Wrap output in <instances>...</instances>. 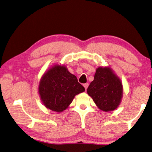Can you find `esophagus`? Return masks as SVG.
Instances as JSON below:
<instances>
[{"label": "esophagus", "instance_id": "esophagus-1", "mask_svg": "<svg viewBox=\"0 0 152 152\" xmlns=\"http://www.w3.org/2000/svg\"><path fill=\"white\" fill-rule=\"evenodd\" d=\"M84 88H85V90H87V88H88V83H86V84H84Z\"/></svg>", "mask_w": 152, "mask_h": 152}]
</instances>
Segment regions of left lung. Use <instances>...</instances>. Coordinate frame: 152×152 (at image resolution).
Here are the masks:
<instances>
[{"label": "left lung", "instance_id": "1", "mask_svg": "<svg viewBox=\"0 0 152 152\" xmlns=\"http://www.w3.org/2000/svg\"><path fill=\"white\" fill-rule=\"evenodd\" d=\"M98 108L105 112L116 109L123 94L122 84L109 67L96 69L94 79L87 89Z\"/></svg>", "mask_w": 152, "mask_h": 152}]
</instances>
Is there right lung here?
<instances>
[{"label":"right lung","mask_w":152,"mask_h":152,"mask_svg":"<svg viewBox=\"0 0 152 152\" xmlns=\"http://www.w3.org/2000/svg\"><path fill=\"white\" fill-rule=\"evenodd\" d=\"M85 89L65 66L55 65L44 74L38 87L41 100L46 108L56 112L64 111L74 96Z\"/></svg>","instance_id":"obj_1"}]
</instances>
